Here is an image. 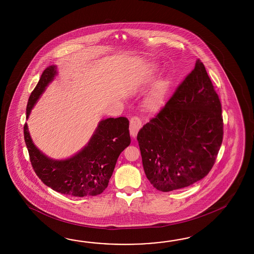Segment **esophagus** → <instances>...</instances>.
<instances>
[{"label":"esophagus","instance_id":"obj_1","mask_svg":"<svg viewBox=\"0 0 254 254\" xmlns=\"http://www.w3.org/2000/svg\"><path fill=\"white\" fill-rule=\"evenodd\" d=\"M142 124L138 117H132L129 121V132L132 138H135L137 136V133L139 130L141 129Z\"/></svg>","mask_w":254,"mask_h":254}]
</instances>
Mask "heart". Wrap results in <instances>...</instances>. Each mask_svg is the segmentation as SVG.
I'll list each match as a JSON object with an SVG mask.
<instances>
[{"mask_svg":"<svg viewBox=\"0 0 254 254\" xmlns=\"http://www.w3.org/2000/svg\"><path fill=\"white\" fill-rule=\"evenodd\" d=\"M158 73V67L155 64H151L145 70L143 74V80L146 81H151L155 79ZM170 86L169 78H163L156 83L153 90L151 91L145 99V106L148 111L151 113L158 112L163 104L164 97L166 95L168 89Z\"/></svg>","mask_w":254,"mask_h":254,"instance_id":"obj_1","label":"heart"}]
</instances>
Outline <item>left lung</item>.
Returning a JSON list of instances; mask_svg holds the SVG:
<instances>
[{"instance_id":"left-lung-1","label":"left lung","mask_w":254,"mask_h":254,"mask_svg":"<svg viewBox=\"0 0 254 254\" xmlns=\"http://www.w3.org/2000/svg\"><path fill=\"white\" fill-rule=\"evenodd\" d=\"M223 135L221 105L198 59L172 99L137 135L146 177L168 192L204 178Z\"/></svg>"}]
</instances>
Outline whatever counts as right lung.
I'll use <instances>...</instances> for the list:
<instances>
[{
    "instance_id": "add662e5",
    "label": "right lung",
    "mask_w": 254,
    "mask_h": 254,
    "mask_svg": "<svg viewBox=\"0 0 254 254\" xmlns=\"http://www.w3.org/2000/svg\"><path fill=\"white\" fill-rule=\"evenodd\" d=\"M57 75L56 65L43 70L29 98L26 119ZM24 140L33 170L43 184L63 194L96 196L107 188L118 157L130 143L129 121L125 117L102 120L85 146L66 159H54L44 154L33 143L27 124L24 125Z\"/></svg>"
}]
</instances>
